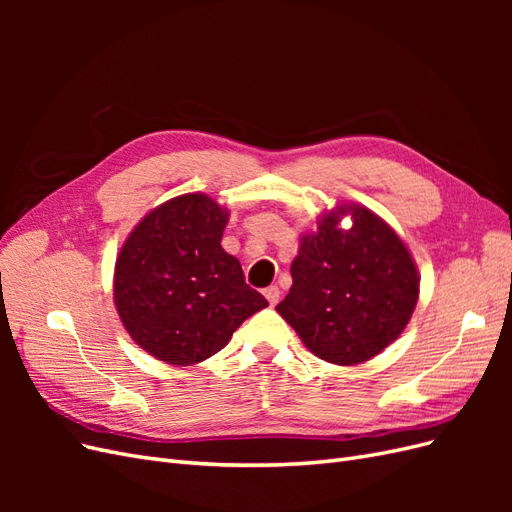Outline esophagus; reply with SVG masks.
<instances>
[{
    "label": "esophagus",
    "instance_id": "esophagus-1",
    "mask_svg": "<svg viewBox=\"0 0 512 512\" xmlns=\"http://www.w3.org/2000/svg\"><path fill=\"white\" fill-rule=\"evenodd\" d=\"M265 297H267V301H269L271 305H275L277 301H280V288H277V286L265 288Z\"/></svg>",
    "mask_w": 512,
    "mask_h": 512
}]
</instances>
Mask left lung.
<instances>
[{"mask_svg": "<svg viewBox=\"0 0 512 512\" xmlns=\"http://www.w3.org/2000/svg\"><path fill=\"white\" fill-rule=\"evenodd\" d=\"M353 213L342 231L338 215ZM292 288L275 309L320 359L356 365L393 344L416 307L418 273L395 230L365 207L344 205L303 235Z\"/></svg>", "mask_w": 512, "mask_h": 512, "instance_id": "obj_1", "label": "left lung"}]
</instances>
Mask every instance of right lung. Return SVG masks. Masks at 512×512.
I'll return each instance as SVG.
<instances>
[{
  "instance_id": "right-lung-1",
  "label": "right lung",
  "mask_w": 512,
  "mask_h": 512,
  "mask_svg": "<svg viewBox=\"0 0 512 512\" xmlns=\"http://www.w3.org/2000/svg\"><path fill=\"white\" fill-rule=\"evenodd\" d=\"M228 211L185 194L145 215L115 265V305L134 342L170 365L220 352L241 322L267 307L224 252Z\"/></svg>"
}]
</instances>
